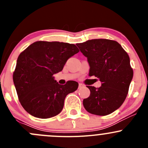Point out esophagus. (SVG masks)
<instances>
[{
  "instance_id": "obj_1",
  "label": "esophagus",
  "mask_w": 148,
  "mask_h": 148,
  "mask_svg": "<svg viewBox=\"0 0 148 148\" xmlns=\"http://www.w3.org/2000/svg\"><path fill=\"white\" fill-rule=\"evenodd\" d=\"M82 86H84V84H82V83H79V87H82Z\"/></svg>"
}]
</instances>
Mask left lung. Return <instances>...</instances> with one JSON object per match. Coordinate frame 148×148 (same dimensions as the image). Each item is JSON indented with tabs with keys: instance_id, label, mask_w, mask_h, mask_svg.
<instances>
[{
	"instance_id": "obj_1",
	"label": "left lung",
	"mask_w": 148,
	"mask_h": 148,
	"mask_svg": "<svg viewBox=\"0 0 148 148\" xmlns=\"http://www.w3.org/2000/svg\"><path fill=\"white\" fill-rule=\"evenodd\" d=\"M77 46L87 58L89 77L102 82L99 88L86 86L90 95L83 100L85 110L96 115L111 114L125 102L133 77L129 55L113 40L92 39Z\"/></svg>"
}]
</instances>
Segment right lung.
I'll return each mask as SVG.
<instances>
[{
    "label": "right lung",
    "instance_id": "right-lung-1",
    "mask_svg": "<svg viewBox=\"0 0 148 148\" xmlns=\"http://www.w3.org/2000/svg\"><path fill=\"white\" fill-rule=\"evenodd\" d=\"M79 51L74 44L59 41H36L19 54L13 79L19 102L35 117L50 118L62 112L68 94L79 84L68 81L60 85L53 79L69 58Z\"/></svg>",
    "mask_w": 148,
    "mask_h": 148
}]
</instances>
